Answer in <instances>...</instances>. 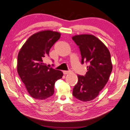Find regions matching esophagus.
I'll list each match as a JSON object with an SVG mask.
<instances>
[{"label": "esophagus", "instance_id": "obj_1", "mask_svg": "<svg viewBox=\"0 0 130 130\" xmlns=\"http://www.w3.org/2000/svg\"><path fill=\"white\" fill-rule=\"evenodd\" d=\"M63 73L64 75H67V74H70V73H71V71H64L63 72Z\"/></svg>", "mask_w": 130, "mask_h": 130}]
</instances>
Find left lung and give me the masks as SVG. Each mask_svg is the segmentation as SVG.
<instances>
[{
  "mask_svg": "<svg viewBox=\"0 0 130 130\" xmlns=\"http://www.w3.org/2000/svg\"><path fill=\"white\" fill-rule=\"evenodd\" d=\"M79 47L81 63H88L85 76L78 75V83L72 94L82 101H89L99 95L109 79L112 65L111 55L107 46L92 35H79L72 38Z\"/></svg>",
  "mask_w": 130,
  "mask_h": 130,
  "instance_id": "left-lung-1",
  "label": "left lung"
}]
</instances>
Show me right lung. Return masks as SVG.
Instances as JSON below:
<instances>
[{
  "label": "right lung",
  "instance_id": "add662e5",
  "mask_svg": "<svg viewBox=\"0 0 130 130\" xmlns=\"http://www.w3.org/2000/svg\"><path fill=\"white\" fill-rule=\"evenodd\" d=\"M61 34L52 30H43L30 36L18 56L17 70L30 95L43 100L54 94V85L62 78V71L49 68L43 60Z\"/></svg>",
  "mask_w": 130,
  "mask_h": 130
}]
</instances>
